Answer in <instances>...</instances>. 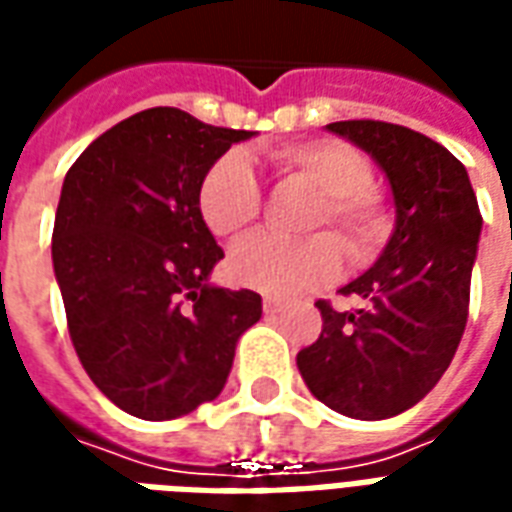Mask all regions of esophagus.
I'll list each match as a JSON object with an SVG mask.
<instances>
[{"label": "esophagus", "mask_w": 512, "mask_h": 512, "mask_svg": "<svg viewBox=\"0 0 512 512\" xmlns=\"http://www.w3.org/2000/svg\"><path fill=\"white\" fill-rule=\"evenodd\" d=\"M282 307H285V301L282 299H274V296H266V299H263V312H266V315H274V312H279Z\"/></svg>", "instance_id": "1"}]
</instances>
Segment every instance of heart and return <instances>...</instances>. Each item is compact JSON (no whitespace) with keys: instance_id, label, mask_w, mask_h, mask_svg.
I'll return each mask as SVG.
<instances>
[{"instance_id":"1","label":"heart","mask_w":512,"mask_h":512,"mask_svg":"<svg viewBox=\"0 0 512 512\" xmlns=\"http://www.w3.org/2000/svg\"><path fill=\"white\" fill-rule=\"evenodd\" d=\"M266 158L279 178L318 189L304 230H332L351 263H367L378 255L389 238V213L370 186L373 167L362 150L340 139H310L271 147ZM197 208L216 238H238L260 219L263 189L246 156L230 150L213 161L200 180ZM340 263V246L326 233L296 241L255 235L235 246L227 271L241 288L285 299L329 282Z\"/></svg>"}]
</instances>
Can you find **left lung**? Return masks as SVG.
<instances>
[{"mask_svg":"<svg viewBox=\"0 0 512 512\" xmlns=\"http://www.w3.org/2000/svg\"><path fill=\"white\" fill-rule=\"evenodd\" d=\"M326 128L381 164L397 224L376 266L340 290L356 310L315 301L323 329L296 365L312 395L345 417H395L439 384L461 343L483 216L466 167L430 136L384 120Z\"/></svg>","mask_w":512,"mask_h":512,"instance_id":"left-lung-1","label":"left lung"}]
</instances>
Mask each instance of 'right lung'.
<instances>
[{
	"label": "right lung",
	"instance_id": "right-lung-1",
	"mask_svg": "<svg viewBox=\"0 0 512 512\" xmlns=\"http://www.w3.org/2000/svg\"><path fill=\"white\" fill-rule=\"evenodd\" d=\"M252 131L175 106L136 112L95 139L62 183L51 257L79 362L131 417L175 419L219 397L255 290L211 288L224 257L197 208L213 161Z\"/></svg>",
	"mask_w": 512,
	"mask_h": 512
}]
</instances>
